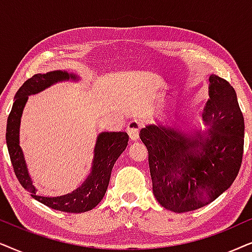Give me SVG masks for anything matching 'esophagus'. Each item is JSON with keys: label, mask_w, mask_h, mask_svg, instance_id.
<instances>
[{"label": "esophagus", "mask_w": 252, "mask_h": 252, "mask_svg": "<svg viewBox=\"0 0 252 252\" xmlns=\"http://www.w3.org/2000/svg\"><path fill=\"white\" fill-rule=\"evenodd\" d=\"M140 126H142V123L139 122L138 120L130 121L128 124V128H126V131H128V135L131 140H137L139 138V130Z\"/></svg>", "instance_id": "esophagus-1"}]
</instances>
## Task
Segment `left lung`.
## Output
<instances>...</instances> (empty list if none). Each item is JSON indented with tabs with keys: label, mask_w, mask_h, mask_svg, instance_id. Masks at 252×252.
<instances>
[{
	"label": "left lung",
	"mask_w": 252,
	"mask_h": 252,
	"mask_svg": "<svg viewBox=\"0 0 252 252\" xmlns=\"http://www.w3.org/2000/svg\"><path fill=\"white\" fill-rule=\"evenodd\" d=\"M210 99L203 113L209 129L183 132L160 124L140 130L149 151L153 193L160 205L176 213L216 200L235 181L244 145V119L235 90L210 76Z\"/></svg>",
	"instance_id": "left-lung-1"
}]
</instances>
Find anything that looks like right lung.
Wrapping results in <instances>:
<instances>
[{
    "label": "right lung",
    "mask_w": 252,
    "mask_h": 252,
    "mask_svg": "<svg viewBox=\"0 0 252 252\" xmlns=\"http://www.w3.org/2000/svg\"><path fill=\"white\" fill-rule=\"evenodd\" d=\"M77 80L78 76L72 75L62 70L50 71L47 73H36L29 78L19 87L15 95L11 112L6 122V146H8L10 160L19 183L28 190L33 198L42 203L43 205L53 210L68 213H82L90 211L98 205L105 196L109 184L110 174L114 163L119 159L121 153L126 150L129 142L126 132H101L96 138L94 146L92 168L90 175L84 181L82 186L60 197H43L36 193L26 166L24 154L19 145V126L21 117L29 95L43 91L53 84L63 80Z\"/></svg>",
    "instance_id": "obj_1"
}]
</instances>
